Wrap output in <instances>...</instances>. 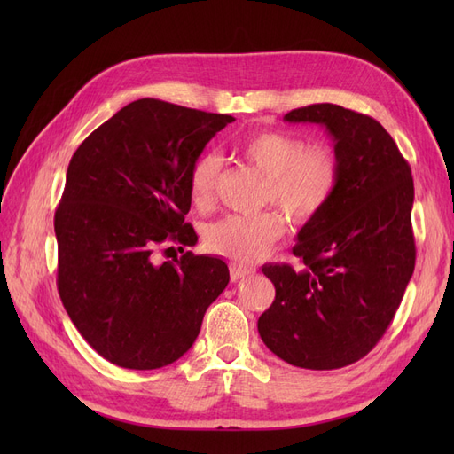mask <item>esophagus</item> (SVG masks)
I'll return each instance as SVG.
<instances>
[{"mask_svg":"<svg viewBox=\"0 0 454 454\" xmlns=\"http://www.w3.org/2000/svg\"><path fill=\"white\" fill-rule=\"evenodd\" d=\"M229 270H231V280H232V282H239V280H244V278H250L252 274L255 272V269H254V267H248V265H239V263H231Z\"/></svg>","mask_w":454,"mask_h":454,"instance_id":"esophagus-1","label":"esophagus"}]
</instances>
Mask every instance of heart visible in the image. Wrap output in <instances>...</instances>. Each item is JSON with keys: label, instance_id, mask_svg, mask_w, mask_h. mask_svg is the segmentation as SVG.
<instances>
[{"label": "heart", "instance_id": "1", "mask_svg": "<svg viewBox=\"0 0 454 454\" xmlns=\"http://www.w3.org/2000/svg\"><path fill=\"white\" fill-rule=\"evenodd\" d=\"M237 155L255 168L263 180L261 199L280 208L295 225L318 217L333 200L340 162L329 145H310L280 130H259L235 144ZM219 160L204 153L187 174L189 199L197 208L210 206L215 195ZM284 235V219L277 212L225 215L204 231V246L212 254L239 263L267 255Z\"/></svg>", "mask_w": 454, "mask_h": 454}]
</instances>
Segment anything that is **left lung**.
<instances>
[{"instance_id":"obj_1","label":"left lung","mask_w":454,"mask_h":454,"mask_svg":"<svg viewBox=\"0 0 454 454\" xmlns=\"http://www.w3.org/2000/svg\"><path fill=\"white\" fill-rule=\"evenodd\" d=\"M284 121L325 129L340 180L327 208L297 232L303 267L261 269L277 295L257 332L287 364L339 369L377 345L413 277V177L392 136L367 115L312 104Z\"/></svg>"}]
</instances>
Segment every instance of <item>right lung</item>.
Returning a JSON list of instances; mask_svg holds the SVG:
<instances>
[{
  "label": "right lung",
  "instance_id": "1",
  "mask_svg": "<svg viewBox=\"0 0 454 454\" xmlns=\"http://www.w3.org/2000/svg\"><path fill=\"white\" fill-rule=\"evenodd\" d=\"M232 121L142 98L74 153L54 214L57 284L77 332L107 362L159 369L180 360L229 284L222 257L185 252L157 263L155 250L162 242L199 240L185 223L187 174Z\"/></svg>",
  "mask_w": 454,
  "mask_h": 454
}]
</instances>
